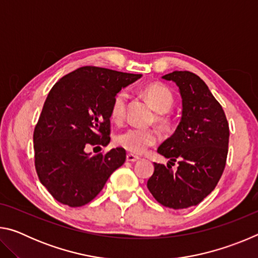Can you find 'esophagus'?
<instances>
[{"mask_svg":"<svg viewBox=\"0 0 258 258\" xmlns=\"http://www.w3.org/2000/svg\"><path fill=\"white\" fill-rule=\"evenodd\" d=\"M140 158L138 156L135 155H132V154H127V156H126V160L130 161V163H134V161H138Z\"/></svg>","mask_w":258,"mask_h":258,"instance_id":"34e87169","label":"esophagus"}]
</instances>
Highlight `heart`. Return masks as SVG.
<instances>
[{
	"mask_svg": "<svg viewBox=\"0 0 258 258\" xmlns=\"http://www.w3.org/2000/svg\"><path fill=\"white\" fill-rule=\"evenodd\" d=\"M143 95L159 115L157 121L160 126H167L169 120L164 113L167 112L174 104V95L167 86L160 83H152L143 89ZM127 103V93L121 90L117 92L110 102V117L115 123L119 124L124 120ZM116 145L131 154H142L148 148L157 142V133L149 128H128L117 134Z\"/></svg>",
	"mask_w": 258,
	"mask_h": 258,
	"instance_id": "1",
	"label": "heart"
}]
</instances>
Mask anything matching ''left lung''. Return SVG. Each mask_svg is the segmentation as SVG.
<instances>
[{
    "instance_id": "obj_1",
    "label": "left lung",
    "mask_w": 258,
    "mask_h": 258,
    "mask_svg": "<svg viewBox=\"0 0 258 258\" xmlns=\"http://www.w3.org/2000/svg\"><path fill=\"white\" fill-rule=\"evenodd\" d=\"M175 83L182 98V117L158 154L178 168L155 163L147 186L165 207L196 206L215 189L223 174L229 147V124L223 108L199 76L175 71L163 76Z\"/></svg>"
}]
</instances>
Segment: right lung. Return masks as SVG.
Instances as JSON below:
<instances>
[{"mask_svg":"<svg viewBox=\"0 0 258 258\" xmlns=\"http://www.w3.org/2000/svg\"><path fill=\"white\" fill-rule=\"evenodd\" d=\"M141 74L85 66L55 83L34 130L35 168L55 200L84 206L124 164L126 151L116 148L91 155L87 148L110 142V102Z\"/></svg>","mask_w":258,"mask_h":258,"instance_id":"obj_1","label":"right lung"}]
</instances>
